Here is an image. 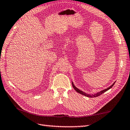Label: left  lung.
<instances>
[{
	"label": "left lung",
	"instance_id": "left-lung-1",
	"mask_svg": "<svg viewBox=\"0 0 130 130\" xmlns=\"http://www.w3.org/2000/svg\"><path fill=\"white\" fill-rule=\"evenodd\" d=\"M115 82H115L113 83V84H112L111 86H109V87H108L107 88L103 89V90L101 91L100 92H97V93H94V94H88V93H86V92H84L83 91H82L81 90H80V89H79L78 88H77L76 87V86H74V85L73 84V82H72V86H73V88L74 89V90L76 91L77 92H78V93H80V94H82V95H83V96H86V97L92 98V97H98V96H100L101 94H103V93H105V92H106L107 91H108V89H109L110 88H111L112 87H113V86L115 85Z\"/></svg>",
	"mask_w": 130,
	"mask_h": 130
}]
</instances>
